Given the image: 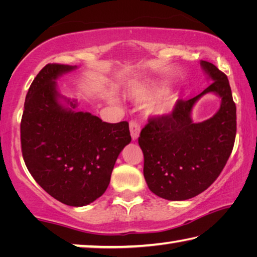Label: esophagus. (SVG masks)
<instances>
[{
  "label": "esophagus",
  "instance_id": "34e87169",
  "mask_svg": "<svg viewBox=\"0 0 257 257\" xmlns=\"http://www.w3.org/2000/svg\"><path fill=\"white\" fill-rule=\"evenodd\" d=\"M129 128H130V135H132L133 141H137V138L139 137V133H141V125L137 122V121H130L129 123Z\"/></svg>",
  "mask_w": 257,
  "mask_h": 257
}]
</instances>
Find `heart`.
<instances>
[{
    "mask_svg": "<svg viewBox=\"0 0 257 257\" xmlns=\"http://www.w3.org/2000/svg\"><path fill=\"white\" fill-rule=\"evenodd\" d=\"M161 93V89L159 87L155 86H147V85H141L133 88L130 92V96L133 97L136 102H145L149 99L154 98L155 96ZM177 97L172 94H168L165 96L160 97L159 99L152 104L150 111L155 115H167L169 113L173 111L176 106Z\"/></svg>",
    "mask_w": 257,
    "mask_h": 257,
    "instance_id": "1",
    "label": "heart"
}]
</instances>
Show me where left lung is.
<instances>
[{"mask_svg": "<svg viewBox=\"0 0 257 257\" xmlns=\"http://www.w3.org/2000/svg\"><path fill=\"white\" fill-rule=\"evenodd\" d=\"M212 84L197 96L177 102L171 113L150 118L138 144L144 154V177L150 190L168 201H185L207 189L231 154L237 130L236 104L229 80L214 64L201 61ZM213 92L221 98L212 118L194 123L198 99Z\"/></svg>", "mask_w": 257, "mask_h": 257, "instance_id": "1", "label": "left lung"}]
</instances>
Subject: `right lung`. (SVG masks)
I'll use <instances>...</instances> for the list:
<instances>
[{
    "label": "right lung",
    "instance_id": "add662e5",
    "mask_svg": "<svg viewBox=\"0 0 257 257\" xmlns=\"http://www.w3.org/2000/svg\"><path fill=\"white\" fill-rule=\"evenodd\" d=\"M77 67L50 63L26 95L20 124L24 161L35 181L52 197L85 206L105 193L120 152L132 142L129 123L104 122L75 111L76 101L59 102L56 79Z\"/></svg>",
    "mask_w": 257,
    "mask_h": 257
}]
</instances>
